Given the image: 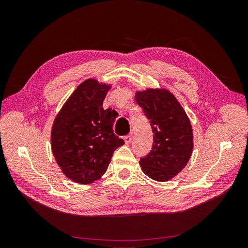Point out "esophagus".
I'll use <instances>...</instances> for the list:
<instances>
[{
  "label": "esophagus",
  "mask_w": 248,
  "mask_h": 248,
  "mask_svg": "<svg viewBox=\"0 0 248 248\" xmlns=\"http://www.w3.org/2000/svg\"><path fill=\"white\" fill-rule=\"evenodd\" d=\"M123 140H124V141H125V144L128 145L129 142L132 140V133L128 134V136H125V137L123 138Z\"/></svg>",
  "instance_id": "1"
}]
</instances>
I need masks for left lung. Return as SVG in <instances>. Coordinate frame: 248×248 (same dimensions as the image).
Returning <instances> with one entry per match:
<instances>
[{"label": "left lung", "instance_id": "8db88e82", "mask_svg": "<svg viewBox=\"0 0 248 248\" xmlns=\"http://www.w3.org/2000/svg\"><path fill=\"white\" fill-rule=\"evenodd\" d=\"M137 103L144 109L154 133L151 152L140 160L145 174L167 182L188 163L193 149L192 126L175 95L164 88L137 91Z\"/></svg>", "mask_w": 248, "mask_h": 248}]
</instances>
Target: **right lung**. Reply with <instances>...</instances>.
<instances>
[{
  "label": "right lung",
  "instance_id": "obj_1",
  "mask_svg": "<svg viewBox=\"0 0 248 248\" xmlns=\"http://www.w3.org/2000/svg\"><path fill=\"white\" fill-rule=\"evenodd\" d=\"M111 85L88 78L57 114L50 131L51 152L63 174L91 184L107 171L114 151L124 144L112 130L116 117L102 103Z\"/></svg>",
  "mask_w": 248,
  "mask_h": 248
}]
</instances>
